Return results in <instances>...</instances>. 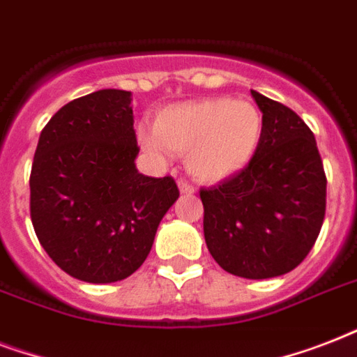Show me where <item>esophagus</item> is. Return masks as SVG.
I'll return each instance as SVG.
<instances>
[{"label": "esophagus", "mask_w": 357, "mask_h": 357, "mask_svg": "<svg viewBox=\"0 0 357 357\" xmlns=\"http://www.w3.org/2000/svg\"><path fill=\"white\" fill-rule=\"evenodd\" d=\"M178 187H179V192H181V195H192V192H195V187H192L190 183H187L185 179H179Z\"/></svg>", "instance_id": "obj_1"}]
</instances>
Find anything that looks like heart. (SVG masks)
I'll return each instance as SVG.
<instances>
[{
	"instance_id": "b5f03b06",
	"label": "heart",
	"mask_w": 357,
	"mask_h": 357,
	"mask_svg": "<svg viewBox=\"0 0 357 357\" xmlns=\"http://www.w3.org/2000/svg\"><path fill=\"white\" fill-rule=\"evenodd\" d=\"M263 116L254 103L209 98L162 109L153 133H140L146 150L185 156L187 170L204 181H218L243 170L261 144Z\"/></svg>"
}]
</instances>
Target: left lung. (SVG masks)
Segmentation results:
<instances>
[{"label": "left lung", "mask_w": 357, "mask_h": 357, "mask_svg": "<svg viewBox=\"0 0 357 357\" xmlns=\"http://www.w3.org/2000/svg\"><path fill=\"white\" fill-rule=\"evenodd\" d=\"M263 113L254 159L200 189L204 235L224 271L248 280L287 274L305 259L326 213V174L317 140L283 103L252 91Z\"/></svg>", "instance_id": "obj_1"}]
</instances>
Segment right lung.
<instances>
[{"label": "right lung", "instance_id": "add662e5", "mask_svg": "<svg viewBox=\"0 0 357 357\" xmlns=\"http://www.w3.org/2000/svg\"><path fill=\"white\" fill-rule=\"evenodd\" d=\"M139 150L128 91L77 98L42 129L29 178L31 222L72 278L120 282L150 254L179 189L170 176L139 174Z\"/></svg>", "mask_w": 357, "mask_h": 357}]
</instances>
